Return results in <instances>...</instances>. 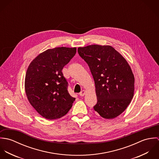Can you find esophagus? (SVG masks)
Returning a JSON list of instances; mask_svg holds the SVG:
<instances>
[{
  "instance_id": "obj_1",
  "label": "esophagus",
  "mask_w": 159,
  "mask_h": 159,
  "mask_svg": "<svg viewBox=\"0 0 159 159\" xmlns=\"http://www.w3.org/2000/svg\"><path fill=\"white\" fill-rule=\"evenodd\" d=\"M86 91L83 90V91H81L80 92V95L81 96V97H83V96H84V95L86 94Z\"/></svg>"
}]
</instances>
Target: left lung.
I'll use <instances>...</instances> for the list:
<instances>
[{"label": "left lung", "instance_id": "left-lung-1", "mask_svg": "<svg viewBox=\"0 0 159 159\" xmlns=\"http://www.w3.org/2000/svg\"><path fill=\"white\" fill-rule=\"evenodd\" d=\"M78 52L88 64L95 82L97 103L94 110L107 119L119 116L134 94L135 78L129 64L111 46L79 47Z\"/></svg>", "mask_w": 159, "mask_h": 159}]
</instances>
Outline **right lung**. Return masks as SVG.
Instances as JSON below:
<instances>
[{
  "instance_id": "right-lung-1",
  "label": "right lung",
  "mask_w": 159,
  "mask_h": 159,
  "mask_svg": "<svg viewBox=\"0 0 159 159\" xmlns=\"http://www.w3.org/2000/svg\"><path fill=\"white\" fill-rule=\"evenodd\" d=\"M76 48L48 49L38 55L26 71L24 87L31 105L44 118L53 120L67 113L75 98L67 91L62 70L75 55Z\"/></svg>"
}]
</instances>
